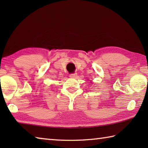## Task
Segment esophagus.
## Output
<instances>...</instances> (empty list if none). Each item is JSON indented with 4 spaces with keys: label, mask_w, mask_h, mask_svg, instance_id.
Returning a JSON list of instances; mask_svg holds the SVG:
<instances>
[{
    "label": "esophagus",
    "mask_w": 148,
    "mask_h": 148,
    "mask_svg": "<svg viewBox=\"0 0 148 148\" xmlns=\"http://www.w3.org/2000/svg\"><path fill=\"white\" fill-rule=\"evenodd\" d=\"M70 77H72V78H74V77H76L77 76V74L76 73H72L69 75Z\"/></svg>",
    "instance_id": "obj_1"
}]
</instances>
